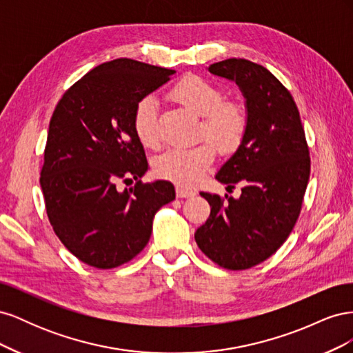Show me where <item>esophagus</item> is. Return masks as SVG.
Returning <instances> with one entry per match:
<instances>
[{"label": "esophagus", "instance_id": "esophagus-1", "mask_svg": "<svg viewBox=\"0 0 353 353\" xmlns=\"http://www.w3.org/2000/svg\"><path fill=\"white\" fill-rule=\"evenodd\" d=\"M193 196H196V191L190 190V188H185V187H181V185L176 187V197H179V199H188V197H193Z\"/></svg>", "mask_w": 353, "mask_h": 353}]
</instances>
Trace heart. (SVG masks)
<instances>
[{"label": "heart", "mask_w": 353, "mask_h": 353, "mask_svg": "<svg viewBox=\"0 0 353 353\" xmlns=\"http://www.w3.org/2000/svg\"><path fill=\"white\" fill-rule=\"evenodd\" d=\"M169 95L185 109L201 116L200 138H209L222 153H232L240 147L248 131V113L241 104L223 100V94L216 85L200 77H185L170 90ZM132 128L144 147L159 145L157 101L152 95H145L135 103ZM211 143L203 141L191 148H170L156 159V175L181 187L196 184L215 159V147Z\"/></svg>", "instance_id": "heart-1"}]
</instances>
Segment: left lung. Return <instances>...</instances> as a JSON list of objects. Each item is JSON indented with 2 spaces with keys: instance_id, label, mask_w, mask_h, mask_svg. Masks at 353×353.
Wrapping results in <instances>:
<instances>
[{
  "instance_id": "obj_1",
  "label": "left lung",
  "mask_w": 353,
  "mask_h": 353,
  "mask_svg": "<svg viewBox=\"0 0 353 353\" xmlns=\"http://www.w3.org/2000/svg\"><path fill=\"white\" fill-rule=\"evenodd\" d=\"M209 72L236 82L245 99L248 131L216 179L228 188L241 183V196L223 200L200 193L209 219L194 239L210 261L231 271L266 261L290 236L302 209L311 159L297 105L284 85L261 65L228 59Z\"/></svg>"
}]
</instances>
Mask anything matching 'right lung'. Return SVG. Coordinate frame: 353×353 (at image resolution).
Here are the masks:
<instances>
[{
    "mask_svg": "<svg viewBox=\"0 0 353 353\" xmlns=\"http://www.w3.org/2000/svg\"><path fill=\"white\" fill-rule=\"evenodd\" d=\"M175 70L131 59L94 68L63 94L51 116L41 188L52 230L79 261L99 270L130 262L150 240L154 213L175 199L148 169L132 128L135 103ZM134 177V188L117 190Z\"/></svg>",
    "mask_w": 353,
    "mask_h": 353,
    "instance_id": "1",
    "label": "right lung"
}]
</instances>
